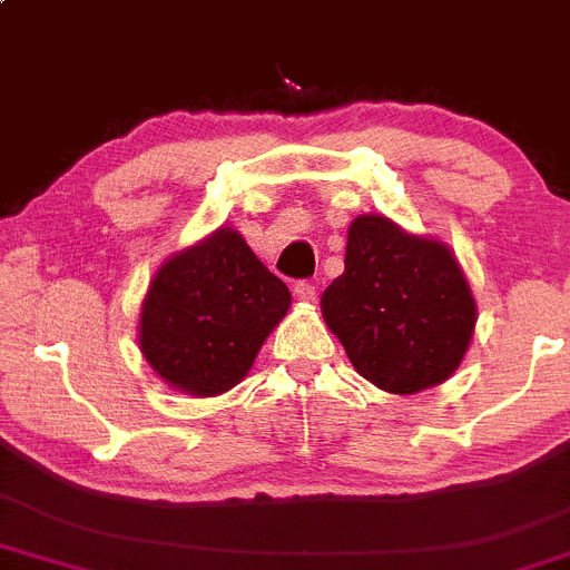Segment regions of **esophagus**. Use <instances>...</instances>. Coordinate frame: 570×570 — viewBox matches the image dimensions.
I'll use <instances>...</instances> for the list:
<instances>
[{"label":"esophagus","mask_w":570,"mask_h":570,"mask_svg":"<svg viewBox=\"0 0 570 570\" xmlns=\"http://www.w3.org/2000/svg\"><path fill=\"white\" fill-rule=\"evenodd\" d=\"M293 293H296V298H302V302H315V296H318V287L313 283H307V279H302V283L293 285Z\"/></svg>","instance_id":"esophagus-1"}]
</instances>
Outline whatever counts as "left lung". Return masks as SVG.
<instances>
[{"label":"left lung","instance_id":"1","mask_svg":"<svg viewBox=\"0 0 570 570\" xmlns=\"http://www.w3.org/2000/svg\"><path fill=\"white\" fill-rule=\"evenodd\" d=\"M321 307L351 365L395 395L450 379L478 313L448 246L373 214L351 225L345 272L326 287Z\"/></svg>","mask_w":570,"mask_h":570}]
</instances>
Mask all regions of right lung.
Segmentation results:
<instances>
[{"label": "right lung", "instance_id": "right-lung-1", "mask_svg": "<svg viewBox=\"0 0 570 570\" xmlns=\"http://www.w3.org/2000/svg\"><path fill=\"white\" fill-rule=\"evenodd\" d=\"M291 307V291L236 230L164 263L142 304L139 345L175 390L219 395L242 381Z\"/></svg>", "mask_w": 570, "mask_h": 570}]
</instances>
